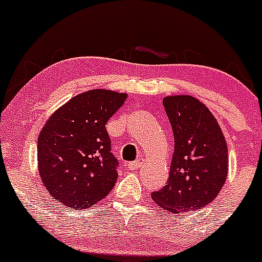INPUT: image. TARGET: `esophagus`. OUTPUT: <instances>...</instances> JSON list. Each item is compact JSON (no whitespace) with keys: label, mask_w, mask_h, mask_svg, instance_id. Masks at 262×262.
Returning <instances> with one entry per match:
<instances>
[{"label":"esophagus","mask_w":262,"mask_h":262,"mask_svg":"<svg viewBox=\"0 0 262 262\" xmlns=\"http://www.w3.org/2000/svg\"><path fill=\"white\" fill-rule=\"evenodd\" d=\"M141 164H143V159L139 158V159H137V160L133 161V162H128L127 167H128L129 170H137L138 167L141 166Z\"/></svg>","instance_id":"34e87169"}]
</instances>
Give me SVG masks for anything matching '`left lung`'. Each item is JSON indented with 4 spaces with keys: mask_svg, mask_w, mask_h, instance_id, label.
<instances>
[{
    "mask_svg": "<svg viewBox=\"0 0 262 262\" xmlns=\"http://www.w3.org/2000/svg\"><path fill=\"white\" fill-rule=\"evenodd\" d=\"M175 138L166 185L151 193L162 209L185 213L212 202L228 173V146L217 119L192 96L162 100Z\"/></svg>",
    "mask_w": 262,
    "mask_h": 262,
    "instance_id": "obj_1",
    "label": "left lung"
}]
</instances>
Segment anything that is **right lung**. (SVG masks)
<instances>
[{
  "label": "right lung",
  "instance_id": "obj_1",
  "mask_svg": "<svg viewBox=\"0 0 262 262\" xmlns=\"http://www.w3.org/2000/svg\"><path fill=\"white\" fill-rule=\"evenodd\" d=\"M127 95L91 90L75 96L48 119L38 138V169L58 202L81 210L103 200L118 179L108 119Z\"/></svg>",
  "mask_w": 262,
  "mask_h": 262
}]
</instances>
